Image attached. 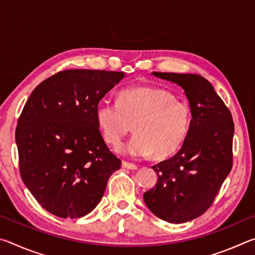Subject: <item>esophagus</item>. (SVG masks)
I'll return each instance as SVG.
<instances>
[{
    "instance_id": "esophagus-1",
    "label": "esophagus",
    "mask_w": 255,
    "mask_h": 255,
    "mask_svg": "<svg viewBox=\"0 0 255 255\" xmlns=\"http://www.w3.org/2000/svg\"><path fill=\"white\" fill-rule=\"evenodd\" d=\"M123 167H125V169H129V170H136L137 165L133 163H130V162L123 161Z\"/></svg>"
}]
</instances>
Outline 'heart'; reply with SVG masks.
I'll use <instances>...</instances> for the list:
<instances>
[{"label":"heart","mask_w":255,"mask_h":255,"mask_svg":"<svg viewBox=\"0 0 255 255\" xmlns=\"http://www.w3.org/2000/svg\"><path fill=\"white\" fill-rule=\"evenodd\" d=\"M96 119L107 143L117 146L130 131L136 133L119 152L135 157L166 158L178 152L188 136L191 111L164 89L140 86L120 91L117 102L102 100Z\"/></svg>","instance_id":"1"}]
</instances>
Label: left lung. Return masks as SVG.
<instances>
[{"instance_id":"obj_1","label":"left lung","mask_w":255,"mask_h":255,"mask_svg":"<svg viewBox=\"0 0 255 255\" xmlns=\"http://www.w3.org/2000/svg\"><path fill=\"white\" fill-rule=\"evenodd\" d=\"M153 75L184 90L192 119L179 152L153 166L157 182L144 193V201L158 218L181 224L206 213L230 174L234 123L205 77L159 72Z\"/></svg>"}]
</instances>
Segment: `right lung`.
<instances>
[{
	"mask_svg": "<svg viewBox=\"0 0 255 255\" xmlns=\"http://www.w3.org/2000/svg\"><path fill=\"white\" fill-rule=\"evenodd\" d=\"M124 72L67 70L37 86L15 129L20 174L42 208L80 218L96 208L122 161L110 152L96 108Z\"/></svg>",
	"mask_w": 255,
	"mask_h": 255,
	"instance_id": "obj_1",
	"label": "right lung"
}]
</instances>
